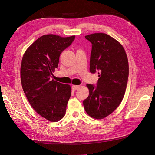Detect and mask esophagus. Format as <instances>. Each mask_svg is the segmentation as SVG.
I'll return each mask as SVG.
<instances>
[{"label": "esophagus", "instance_id": "obj_1", "mask_svg": "<svg viewBox=\"0 0 155 155\" xmlns=\"http://www.w3.org/2000/svg\"><path fill=\"white\" fill-rule=\"evenodd\" d=\"M79 87H80L79 85H72V88L73 90H77Z\"/></svg>", "mask_w": 155, "mask_h": 155}]
</instances>
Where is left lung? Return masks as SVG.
Listing matches in <instances>:
<instances>
[{"mask_svg": "<svg viewBox=\"0 0 155 155\" xmlns=\"http://www.w3.org/2000/svg\"><path fill=\"white\" fill-rule=\"evenodd\" d=\"M92 43L90 71H98L97 86L87 84L88 97L83 101L87 114L94 119L105 118L120 105L129 75L127 57L123 46L105 33L85 36Z\"/></svg>", "mask_w": 155, "mask_h": 155, "instance_id": "left-lung-1", "label": "left lung"}]
</instances>
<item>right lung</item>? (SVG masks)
<instances>
[{"label": "right lung", "instance_id": "1", "mask_svg": "<svg viewBox=\"0 0 155 155\" xmlns=\"http://www.w3.org/2000/svg\"><path fill=\"white\" fill-rule=\"evenodd\" d=\"M75 36H41L24 52L20 67L22 87L29 103L36 113L51 122L65 116L71 87L50 78L59 63L61 53Z\"/></svg>", "mask_w": 155, "mask_h": 155}]
</instances>
